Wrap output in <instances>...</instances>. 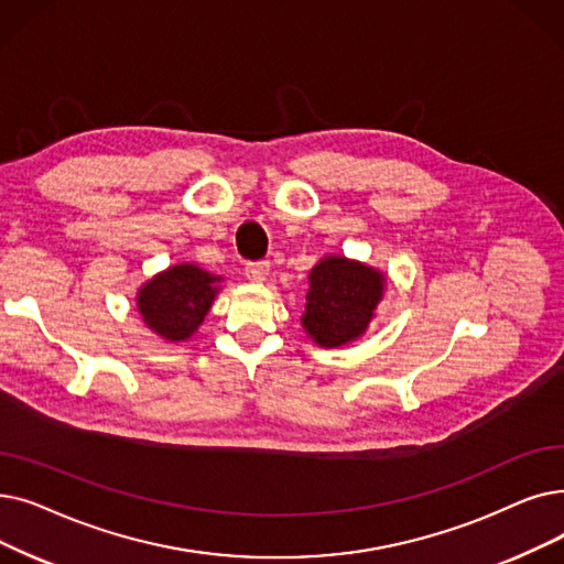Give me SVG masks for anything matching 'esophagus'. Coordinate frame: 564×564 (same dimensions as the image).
<instances>
[{
    "label": "esophagus",
    "instance_id": "34e87169",
    "mask_svg": "<svg viewBox=\"0 0 564 564\" xmlns=\"http://www.w3.org/2000/svg\"><path fill=\"white\" fill-rule=\"evenodd\" d=\"M269 276V262H249L247 264V279L253 283H262Z\"/></svg>",
    "mask_w": 564,
    "mask_h": 564
}]
</instances>
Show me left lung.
Instances as JSON below:
<instances>
[{"mask_svg":"<svg viewBox=\"0 0 564 564\" xmlns=\"http://www.w3.org/2000/svg\"><path fill=\"white\" fill-rule=\"evenodd\" d=\"M387 274L378 267L329 253L308 272L302 313L306 336L321 348H340L366 334L384 300Z\"/></svg>","mask_w":564,"mask_h":564,"instance_id":"1","label":"left lung"}]
</instances>
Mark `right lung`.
I'll list each match as a JSON object with an SVG mask.
<instances>
[{"label":"right lung","instance_id":"add662e5","mask_svg":"<svg viewBox=\"0 0 564 564\" xmlns=\"http://www.w3.org/2000/svg\"><path fill=\"white\" fill-rule=\"evenodd\" d=\"M224 276L200 264L177 262L138 288L135 306L147 329L167 343H184L203 325Z\"/></svg>","mask_w":564,"mask_h":564}]
</instances>
